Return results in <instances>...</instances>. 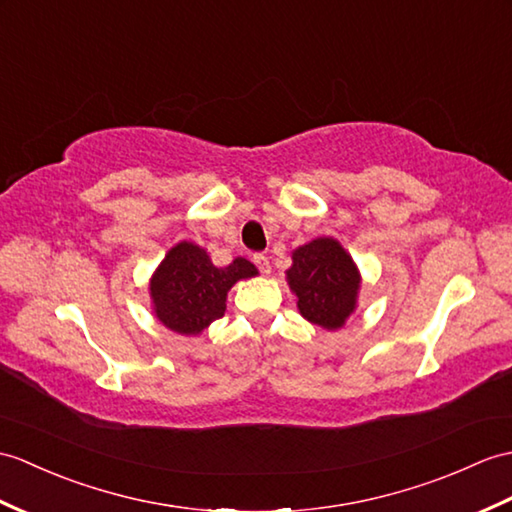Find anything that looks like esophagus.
Here are the masks:
<instances>
[{
    "mask_svg": "<svg viewBox=\"0 0 512 512\" xmlns=\"http://www.w3.org/2000/svg\"><path fill=\"white\" fill-rule=\"evenodd\" d=\"M253 261H255V266L259 268L261 275H270V261H268V257L264 253L253 255Z\"/></svg>",
    "mask_w": 512,
    "mask_h": 512,
    "instance_id": "esophagus-1",
    "label": "esophagus"
}]
</instances>
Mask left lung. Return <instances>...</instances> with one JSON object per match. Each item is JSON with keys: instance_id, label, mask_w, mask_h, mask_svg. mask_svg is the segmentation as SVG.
Masks as SVG:
<instances>
[{"instance_id": "left-lung-1", "label": "left lung", "mask_w": 512, "mask_h": 512, "mask_svg": "<svg viewBox=\"0 0 512 512\" xmlns=\"http://www.w3.org/2000/svg\"><path fill=\"white\" fill-rule=\"evenodd\" d=\"M303 318L327 331L340 329L355 312L360 272L334 237H316L292 253L285 272Z\"/></svg>"}]
</instances>
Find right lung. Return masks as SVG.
<instances>
[{
    "label": "right lung",
    "mask_w": 512,
    "mask_h": 512,
    "mask_svg": "<svg viewBox=\"0 0 512 512\" xmlns=\"http://www.w3.org/2000/svg\"><path fill=\"white\" fill-rule=\"evenodd\" d=\"M257 268L244 257L213 266L205 248L192 242L172 246L150 279V299L161 323L183 336H198L227 310V292Z\"/></svg>",
    "instance_id": "obj_1"
}]
</instances>
